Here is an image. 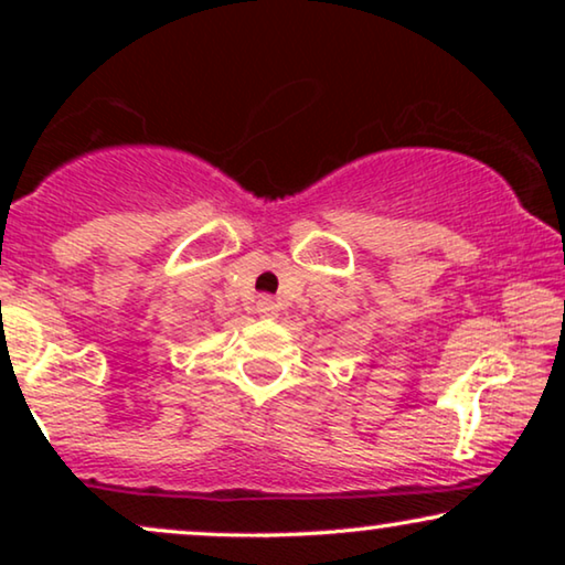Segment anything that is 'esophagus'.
Segmentation results:
<instances>
[{
	"instance_id": "1",
	"label": "esophagus",
	"mask_w": 565,
	"mask_h": 565,
	"mask_svg": "<svg viewBox=\"0 0 565 565\" xmlns=\"http://www.w3.org/2000/svg\"><path fill=\"white\" fill-rule=\"evenodd\" d=\"M257 313L259 316H269V319H273V316H277V303L273 298H259L257 300Z\"/></svg>"
}]
</instances>
